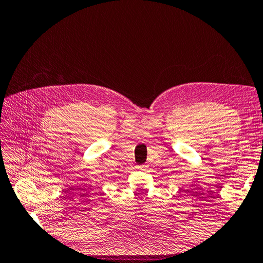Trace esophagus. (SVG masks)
Masks as SVG:
<instances>
[{"label":"esophagus","mask_w":263,"mask_h":263,"mask_svg":"<svg viewBox=\"0 0 263 263\" xmlns=\"http://www.w3.org/2000/svg\"><path fill=\"white\" fill-rule=\"evenodd\" d=\"M138 168L140 170V171H146L147 170V166L146 165H140V166H138Z\"/></svg>","instance_id":"1"}]
</instances>
